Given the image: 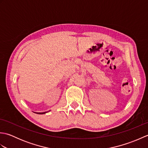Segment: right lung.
<instances>
[{
	"instance_id": "right-lung-1",
	"label": "right lung",
	"mask_w": 148,
	"mask_h": 148,
	"mask_svg": "<svg viewBox=\"0 0 148 148\" xmlns=\"http://www.w3.org/2000/svg\"><path fill=\"white\" fill-rule=\"evenodd\" d=\"M48 112H35V113H37V114H46V113Z\"/></svg>"
}]
</instances>
